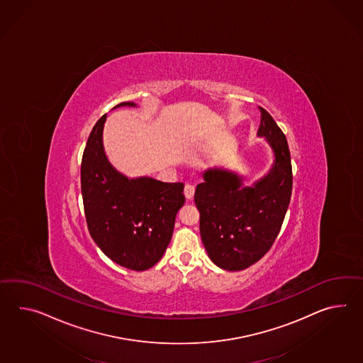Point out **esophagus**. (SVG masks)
<instances>
[{"instance_id":"1","label":"esophagus","mask_w":363,"mask_h":363,"mask_svg":"<svg viewBox=\"0 0 363 363\" xmlns=\"http://www.w3.org/2000/svg\"><path fill=\"white\" fill-rule=\"evenodd\" d=\"M185 196L186 199H193V196H194L195 193V187L193 185H190V184H187L185 186Z\"/></svg>"}]
</instances>
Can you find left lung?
<instances>
[{"label": "left lung", "instance_id": "left-lung-1", "mask_svg": "<svg viewBox=\"0 0 363 363\" xmlns=\"http://www.w3.org/2000/svg\"><path fill=\"white\" fill-rule=\"evenodd\" d=\"M261 110L257 136L265 138L273 152L267 173L250 186L238 172L208 168L195 189L201 238L213 264L228 272L256 264L277 239L292 190L291 157L284 133L274 119Z\"/></svg>", "mask_w": 363, "mask_h": 363}]
</instances>
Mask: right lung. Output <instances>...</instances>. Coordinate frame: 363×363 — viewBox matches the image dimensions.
I'll return each mask as SVG.
<instances>
[{
  "instance_id": "add662e5",
  "label": "right lung",
  "mask_w": 363,
  "mask_h": 363,
  "mask_svg": "<svg viewBox=\"0 0 363 363\" xmlns=\"http://www.w3.org/2000/svg\"><path fill=\"white\" fill-rule=\"evenodd\" d=\"M138 107L122 102L116 107ZM106 114L89 135L81 162V193L89 232L118 265L143 272L157 264L172 240L184 184L130 178L108 161L104 147Z\"/></svg>"
}]
</instances>
